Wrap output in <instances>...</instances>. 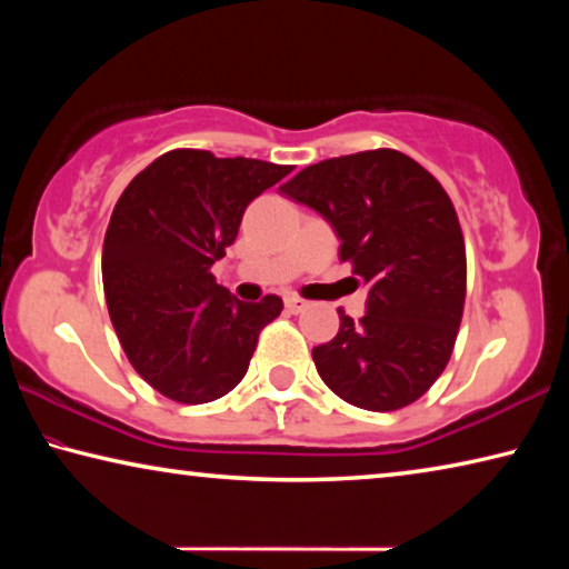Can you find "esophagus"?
I'll use <instances>...</instances> for the list:
<instances>
[{"mask_svg":"<svg viewBox=\"0 0 569 569\" xmlns=\"http://www.w3.org/2000/svg\"><path fill=\"white\" fill-rule=\"evenodd\" d=\"M283 303H286L288 313H301L308 308V301H303V298H298V296H286Z\"/></svg>","mask_w":569,"mask_h":569,"instance_id":"obj_1","label":"esophagus"}]
</instances>
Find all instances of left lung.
Masks as SVG:
<instances>
[{"label":"left lung","mask_w":569,"mask_h":569,"mask_svg":"<svg viewBox=\"0 0 569 569\" xmlns=\"http://www.w3.org/2000/svg\"><path fill=\"white\" fill-rule=\"evenodd\" d=\"M281 192L329 220L341 261L369 286L363 319L339 308V333L313 349L319 377L359 409L409 407L445 371L465 311V238L445 188L379 148L308 166Z\"/></svg>","instance_id":"1"}]
</instances>
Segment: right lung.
<instances>
[{"instance_id": "1", "label": "right lung", "mask_w": 569, "mask_h": 569, "mask_svg": "<svg viewBox=\"0 0 569 569\" xmlns=\"http://www.w3.org/2000/svg\"><path fill=\"white\" fill-rule=\"evenodd\" d=\"M291 166L170 150L130 180L102 246L110 321L132 369L178 403L226 397L246 377L278 296L243 303L210 266L233 246L248 203Z\"/></svg>"}]
</instances>
